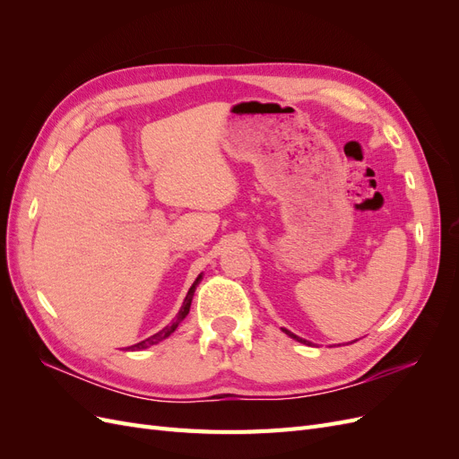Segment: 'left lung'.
I'll return each mask as SVG.
<instances>
[{
	"instance_id": "8db88e82",
	"label": "left lung",
	"mask_w": 459,
	"mask_h": 459,
	"mask_svg": "<svg viewBox=\"0 0 459 459\" xmlns=\"http://www.w3.org/2000/svg\"><path fill=\"white\" fill-rule=\"evenodd\" d=\"M283 331H285V333H287V335H289V337H290V339H295V341H299V342H304V344H310V342H308V341H304V339H300V337H297V335H295V333H290V331H287V329H283Z\"/></svg>"
}]
</instances>
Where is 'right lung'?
Here are the masks:
<instances>
[{
    "label": "right lung",
    "mask_w": 459,
    "mask_h": 459,
    "mask_svg": "<svg viewBox=\"0 0 459 459\" xmlns=\"http://www.w3.org/2000/svg\"><path fill=\"white\" fill-rule=\"evenodd\" d=\"M203 280V275H199L195 281H193V285H191V289L187 290V297H186V300H184V304H182V308H179V312H178V316L172 319V324H169L166 325L164 329H160L159 333H155V335H151L149 339H145V341H142V342H137V344H132V346H128V351H143V349H149L151 344H157V342H160V341H164L166 337H170L172 333L176 331V327L184 322V317L189 314V308H191V300H193V295H195V289H197V285H199V281Z\"/></svg>",
    "instance_id": "obj_1"
}]
</instances>
